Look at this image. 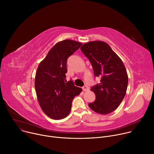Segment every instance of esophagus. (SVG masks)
Listing matches in <instances>:
<instances>
[{
  "label": "esophagus",
  "mask_w": 154,
  "mask_h": 154,
  "mask_svg": "<svg viewBox=\"0 0 154 154\" xmlns=\"http://www.w3.org/2000/svg\"><path fill=\"white\" fill-rule=\"evenodd\" d=\"M82 89V90H83L84 91H89V87H88V86H83Z\"/></svg>",
  "instance_id": "obj_1"
}]
</instances>
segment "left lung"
Here are the masks:
<instances>
[{"instance_id":"8db88e82","label":"left lung","mask_w":154,"mask_h":154,"mask_svg":"<svg viewBox=\"0 0 154 154\" xmlns=\"http://www.w3.org/2000/svg\"><path fill=\"white\" fill-rule=\"evenodd\" d=\"M81 50L91 62L95 76L101 78L91 89L95 100L89 106L97 113L109 114L120 105L126 94L128 78L125 65L106 42H88Z\"/></svg>"}]
</instances>
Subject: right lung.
Here are the masks:
<instances>
[{
  "mask_svg": "<svg viewBox=\"0 0 154 154\" xmlns=\"http://www.w3.org/2000/svg\"><path fill=\"white\" fill-rule=\"evenodd\" d=\"M82 45L81 42L65 40L57 43L39 63L35 88L39 105L48 117L56 120L69 114L73 99L82 89L66 82V60Z\"/></svg>",
  "mask_w": 154,
  "mask_h": 154,
  "instance_id": "right-lung-1",
  "label": "right lung"
}]
</instances>
